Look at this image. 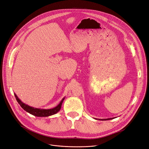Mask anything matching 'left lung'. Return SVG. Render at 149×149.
I'll use <instances>...</instances> for the list:
<instances>
[{
  "label": "left lung",
  "mask_w": 149,
  "mask_h": 149,
  "mask_svg": "<svg viewBox=\"0 0 149 149\" xmlns=\"http://www.w3.org/2000/svg\"><path fill=\"white\" fill-rule=\"evenodd\" d=\"M112 119V118H109V119H104V120H108V119L109 120V119Z\"/></svg>",
  "instance_id": "obj_1"
}]
</instances>
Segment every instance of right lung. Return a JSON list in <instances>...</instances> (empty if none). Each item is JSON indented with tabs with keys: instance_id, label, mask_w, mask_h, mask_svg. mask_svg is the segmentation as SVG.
<instances>
[{
	"instance_id": "1",
	"label": "right lung",
	"mask_w": 149,
	"mask_h": 149,
	"mask_svg": "<svg viewBox=\"0 0 149 149\" xmlns=\"http://www.w3.org/2000/svg\"><path fill=\"white\" fill-rule=\"evenodd\" d=\"M15 94V97L18 102V103L20 104V106H21V107L24 110H25V111H26L27 112H29V113L34 115L36 116H40V117H45V116H49L52 115H54L57 112H58L61 108V106L62 104L63 103V101L64 100L65 98H63L61 102H60V103L55 107L53 108V109H37V108H34L33 107H31L27 104H26L24 103H22L19 99V98L17 96V95Z\"/></svg>"
}]
</instances>
